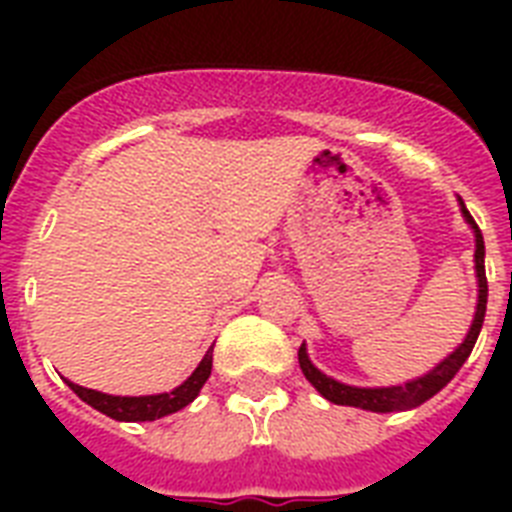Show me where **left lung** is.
I'll return each instance as SVG.
<instances>
[{
	"mask_svg": "<svg viewBox=\"0 0 512 512\" xmlns=\"http://www.w3.org/2000/svg\"><path fill=\"white\" fill-rule=\"evenodd\" d=\"M462 215H465V220H468V223L473 225V231H476V273H478L476 319H473V327H470L465 342H462L460 348L454 350L452 356H446L444 361L433 369V372H428L425 377H417V380L412 382H406V385H393V388H353V385H342V382L332 380V377H327V374H321L319 369L311 364V358H308L305 348H300L297 350V358H300V369H303L305 380L311 382L313 388L319 390L321 396L327 398V401H332V404H342V406H358V409H369V412H404V409H414V406L425 404L428 398L436 396L438 390L444 388L446 382L460 372V366L468 361L470 350H473V345H476L478 340V332H481V327H484L489 284H486L484 236H481V228H478L473 215L465 209V204H462Z\"/></svg>",
	"mask_w": 512,
	"mask_h": 512,
	"instance_id": "1",
	"label": "left lung"
}]
</instances>
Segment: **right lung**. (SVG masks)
Returning a JSON list of instances; mask_svg holds the SVG:
<instances>
[{"instance_id":"obj_1","label":"right lung","mask_w":512,"mask_h":512,"mask_svg":"<svg viewBox=\"0 0 512 512\" xmlns=\"http://www.w3.org/2000/svg\"><path fill=\"white\" fill-rule=\"evenodd\" d=\"M209 372H212V348L207 350V356L201 358V364L193 369L191 377L180 388L170 390V393H159V396H108V393L82 388V385H74V382H68V388L74 390L82 401H87L92 409L108 414L111 420L146 422L159 420L164 414H172L191 404L193 398L199 396L201 385L209 380Z\"/></svg>"}]
</instances>
